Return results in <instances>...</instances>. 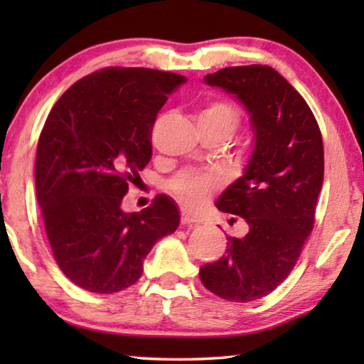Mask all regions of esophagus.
<instances>
[{
    "label": "esophagus",
    "mask_w": 364,
    "mask_h": 364,
    "mask_svg": "<svg viewBox=\"0 0 364 364\" xmlns=\"http://www.w3.org/2000/svg\"><path fill=\"white\" fill-rule=\"evenodd\" d=\"M181 222H182V225H198V223H202V218L197 215H192V213H188V212H182Z\"/></svg>",
    "instance_id": "1"
}]
</instances>
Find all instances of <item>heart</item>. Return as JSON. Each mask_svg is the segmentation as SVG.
<instances>
[{"label": "heart", "mask_w": 364, "mask_h": 364, "mask_svg": "<svg viewBox=\"0 0 364 364\" xmlns=\"http://www.w3.org/2000/svg\"><path fill=\"white\" fill-rule=\"evenodd\" d=\"M197 121L202 132H220L228 139L240 126L242 116L235 104L218 97L198 111ZM220 186L222 177L215 172L182 171L168 181L167 188L183 207L197 210L210 200Z\"/></svg>", "instance_id": "b5f03b06"}]
</instances>
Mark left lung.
Here are the masks:
<instances>
[{"instance_id":"1","label":"left lung","mask_w":364,"mask_h":364,"mask_svg":"<svg viewBox=\"0 0 364 364\" xmlns=\"http://www.w3.org/2000/svg\"><path fill=\"white\" fill-rule=\"evenodd\" d=\"M205 82L237 94L257 142L245 173L217 202L248 223L247 235L227 237L225 255L198 275L223 300L253 301L290 275L315 225L325 173L321 131L301 94L267 64L223 68Z\"/></svg>"}]
</instances>
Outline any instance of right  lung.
<instances>
[{"instance_id": "1", "label": "right lung", "mask_w": 364, "mask_h": 364, "mask_svg": "<svg viewBox=\"0 0 364 364\" xmlns=\"http://www.w3.org/2000/svg\"><path fill=\"white\" fill-rule=\"evenodd\" d=\"M186 77L147 68L109 66L58 99L36 151V197L54 260L73 283L116 293L142 275L159 238L176 232L178 210L157 196L124 213L129 183L152 156L156 116Z\"/></svg>"}]
</instances>
